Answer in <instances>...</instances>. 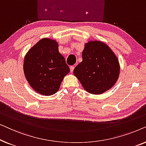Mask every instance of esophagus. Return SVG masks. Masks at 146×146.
Listing matches in <instances>:
<instances>
[{
	"instance_id": "34e87169",
	"label": "esophagus",
	"mask_w": 146,
	"mask_h": 146,
	"mask_svg": "<svg viewBox=\"0 0 146 146\" xmlns=\"http://www.w3.org/2000/svg\"><path fill=\"white\" fill-rule=\"evenodd\" d=\"M74 69V66H70V72L71 73L73 72Z\"/></svg>"
}]
</instances>
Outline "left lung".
<instances>
[{"instance_id": "8db88e82", "label": "left lung", "mask_w": 146, "mask_h": 146, "mask_svg": "<svg viewBox=\"0 0 146 146\" xmlns=\"http://www.w3.org/2000/svg\"><path fill=\"white\" fill-rule=\"evenodd\" d=\"M82 61L74 74L84 88L92 94H101L111 88L119 78L117 58L108 46L101 41H89L82 51Z\"/></svg>"}]
</instances>
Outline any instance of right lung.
<instances>
[{"label": "right lung", "instance_id": "obj_1", "mask_svg": "<svg viewBox=\"0 0 146 146\" xmlns=\"http://www.w3.org/2000/svg\"><path fill=\"white\" fill-rule=\"evenodd\" d=\"M26 79L40 94L51 96L56 93L70 68L59 52L58 44L44 38L28 51L23 64Z\"/></svg>", "mask_w": 146, "mask_h": 146}]
</instances>
